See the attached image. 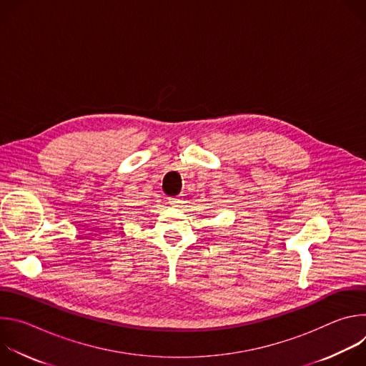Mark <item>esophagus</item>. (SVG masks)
Returning a JSON list of instances; mask_svg holds the SVG:
<instances>
[{"instance_id":"obj_1","label":"esophagus","mask_w":366,"mask_h":366,"mask_svg":"<svg viewBox=\"0 0 366 366\" xmlns=\"http://www.w3.org/2000/svg\"><path fill=\"white\" fill-rule=\"evenodd\" d=\"M168 202L174 207H179V204L182 202V198L181 197H168Z\"/></svg>"}]
</instances>
